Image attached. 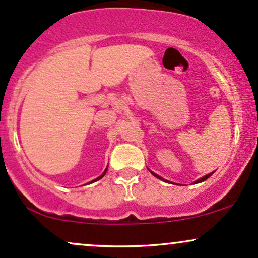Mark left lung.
<instances>
[{
  "label": "left lung",
  "instance_id": "obj_1",
  "mask_svg": "<svg viewBox=\"0 0 258 258\" xmlns=\"http://www.w3.org/2000/svg\"><path fill=\"white\" fill-rule=\"evenodd\" d=\"M149 171H151V170H149ZM151 174H152V175H154V176H155V177H158V179H159V180H163V181H168V180L163 179V177H161V176H159V175H157V174H155V172H153V171H151ZM212 174H214V171H213V172H211V174L206 175V176L201 177V179H198V180H196V181H195V182H194V183H198V182H202V181H206V180H207V179H208V177H209V176H211V175H212ZM168 182H169V181H168Z\"/></svg>",
  "mask_w": 258,
  "mask_h": 258
}]
</instances>
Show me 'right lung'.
<instances>
[{
    "label": "right lung",
    "instance_id": "right-lung-1",
    "mask_svg": "<svg viewBox=\"0 0 258 258\" xmlns=\"http://www.w3.org/2000/svg\"><path fill=\"white\" fill-rule=\"evenodd\" d=\"M106 171H107V166H106L105 171H104V172H103V174H101V175H100V176H99V177H97V179H95V180H93V181H92V182H95V181L100 180V179H101V177H103V176H104V175H105V174H106Z\"/></svg>",
    "mask_w": 258,
    "mask_h": 258
}]
</instances>
